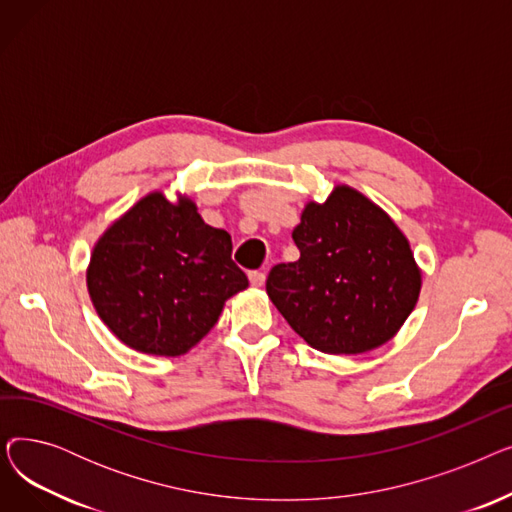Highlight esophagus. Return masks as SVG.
<instances>
[{"instance_id": "1", "label": "esophagus", "mask_w": 512, "mask_h": 512, "mask_svg": "<svg viewBox=\"0 0 512 512\" xmlns=\"http://www.w3.org/2000/svg\"><path fill=\"white\" fill-rule=\"evenodd\" d=\"M249 282L255 288H261L265 284V274L263 272H249Z\"/></svg>"}]
</instances>
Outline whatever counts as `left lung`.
Returning <instances> with one entry per match:
<instances>
[{"instance_id":"8db88e82","label":"left lung","mask_w":512,"mask_h":512,"mask_svg":"<svg viewBox=\"0 0 512 512\" xmlns=\"http://www.w3.org/2000/svg\"><path fill=\"white\" fill-rule=\"evenodd\" d=\"M301 257L267 276V297L311 348L363 355L392 340L419 301L423 272L407 234L367 195L336 184L292 230Z\"/></svg>"}]
</instances>
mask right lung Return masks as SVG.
I'll use <instances>...</instances> for the list:
<instances>
[{"mask_svg": "<svg viewBox=\"0 0 512 512\" xmlns=\"http://www.w3.org/2000/svg\"><path fill=\"white\" fill-rule=\"evenodd\" d=\"M249 288L232 238L203 222L197 203L151 191L103 230L87 265V290L103 324L128 348L180 357Z\"/></svg>", "mask_w": 512, "mask_h": 512, "instance_id": "obj_1", "label": "right lung"}]
</instances>
